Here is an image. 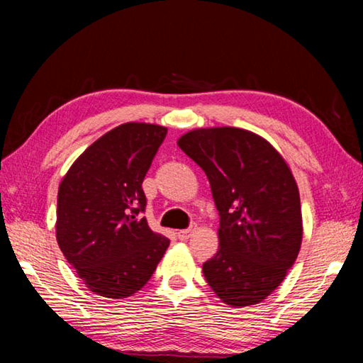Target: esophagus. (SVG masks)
Returning a JSON list of instances; mask_svg holds the SVG:
<instances>
[{"mask_svg":"<svg viewBox=\"0 0 363 363\" xmlns=\"http://www.w3.org/2000/svg\"><path fill=\"white\" fill-rule=\"evenodd\" d=\"M194 232H195V225L189 227V229H184V230L177 232V238H179V240H187V238H190V235H192Z\"/></svg>","mask_w":363,"mask_h":363,"instance_id":"esophagus-1","label":"esophagus"}]
</instances>
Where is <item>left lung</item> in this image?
<instances>
[{
	"mask_svg": "<svg viewBox=\"0 0 363 363\" xmlns=\"http://www.w3.org/2000/svg\"><path fill=\"white\" fill-rule=\"evenodd\" d=\"M205 171L219 211L208 285L232 307L259 304L286 277L303 240L296 181L284 157L240 128H199L177 140Z\"/></svg>",
	"mask_w": 363,
	"mask_h": 363,
	"instance_id": "1",
	"label": "left lung"
}]
</instances>
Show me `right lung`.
<instances>
[{"label":"right lung","instance_id":"1","mask_svg":"<svg viewBox=\"0 0 363 363\" xmlns=\"http://www.w3.org/2000/svg\"><path fill=\"white\" fill-rule=\"evenodd\" d=\"M167 133L150 123L116 126L91 144L59 184V248L99 296L138 293L169 247L139 216L147 203L143 181Z\"/></svg>","mask_w":363,"mask_h":363}]
</instances>
